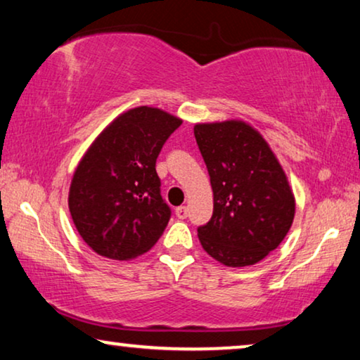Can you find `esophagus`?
<instances>
[{
    "instance_id": "esophagus-1",
    "label": "esophagus",
    "mask_w": 360,
    "mask_h": 360,
    "mask_svg": "<svg viewBox=\"0 0 360 360\" xmlns=\"http://www.w3.org/2000/svg\"><path fill=\"white\" fill-rule=\"evenodd\" d=\"M175 214L179 219H186V216H188V208H186V206H179V208L175 210Z\"/></svg>"
}]
</instances>
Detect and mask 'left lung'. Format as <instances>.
I'll return each mask as SVG.
<instances>
[{
    "label": "left lung",
    "mask_w": 360,
    "mask_h": 360,
    "mask_svg": "<svg viewBox=\"0 0 360 360\" xmlns=\"http://www.w3.org/2000/svg\"><path fill=\"white\" fill-rule=\"evenodd\" d=\"M213 188V216L198 228L211 257L245 267L277 249L290 231L295 198L287 175L262 136L244 121L195 126Z\"/></svg>",
    "instance_id": "obj_1"
}]
</instances>
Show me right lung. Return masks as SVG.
I'll return each instance as SVG.
<instances>
[{
    "mask_svg": "<svg viewBox=\"0 0 360 360\" xmlns=\"http://www.w3.org/2000/svg\"><path fill=\"white\" fill-rule=\"evenodd\" d=\"M181 120L139 106L96 137L73 174L68 208L83 240L103 257L127 260L164 233L170 206L162 200L155 162Z\"/></svg>",
    "mask_w": 360,
    "mask_h": 360,
    "instance_id": "right-lung-1",
    "label": "right lung"
}]
</instances>
